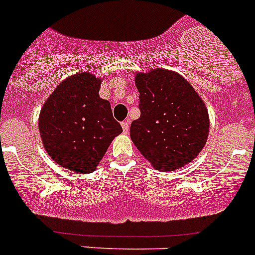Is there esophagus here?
Masks as SVG:
<instances>
[{
  "instance_id": "esophagus-1",
  "label": "esophagus",
  "mask_w": 255,
  "mask_h": 255,
  "mask_svg": "<svg viewBox=\"0 0 255 255\" xmlns=\"http://www.w3.org/2000/svg\"><path fill=\"white\" fill-rule=\"evenodd\" d=\"M121 125H123L124 134H128V132H129V130H130V121L129 120H125L123 124H121Z\"/></svg>"
}]
</instances>
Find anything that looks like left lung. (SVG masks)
Here are the masks:
<instances>
[{
	"label": "left lung",
	"instance_id": "left-lung-1",
	"mask_svg": "<svg viewBox=\"0 0 255 255\" xmlns=\"http://www.w3.org/2000/svg\"><path fill=\"white\" fill-rule=\"evenodd\" d=\"M140 117L130 136L139 152L159 171L191 162L208 138V111L194 88L179 74L163 69L136 74Z\"/></svg>",
	"mask_w": 255,
	"mask_h": 255
}]
</instances>
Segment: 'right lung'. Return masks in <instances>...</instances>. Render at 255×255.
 Here are the masks:
<instances>
[{
  "instance_id": "obj_1",
  "label": "right lung",
  "mask_w": 255,
  "mask_h": 255,
  "mask_svg": "<svg viewBox=\"0 0 255 255\" xmlns=\"http://www.w3.org/2000/svg\"><path fill=\"white\" fill-rule=\"evenodd\" d=\"M101 79L89 73L70 76L42 107L39 132L47 153L75 172L94 171L123 128L112 116L111 103L98 94Z\"/></svg>"
}]
</instances>
